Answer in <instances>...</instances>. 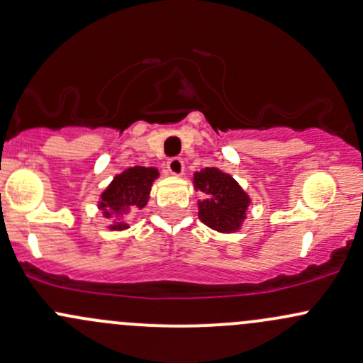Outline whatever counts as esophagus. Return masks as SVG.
I'll list each match as a JSON object with an SVG mask.
<instances>
[{
	"label": "esophagus",
	"instance_id": "34e87169",
	"mask_svg": "<svg viewBox=\"0 0 363 363\" xmlns=\"http://www.w3.org/2000/svg\"><path fill=\"white\" fill-rule=\"evenodd\" d=\"M183 171H185V164L180 157H173L167 161V173L173 174V177H182Z\"/></svg>",
	"mask_w": 363,
	"mask_h": 363
}]
</instances>
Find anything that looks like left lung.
I'll use <instances>...</instances> for the list:
<instances>
[{
    "label": "left lung",
    "instance_id": "8db88e82",
    "mask_svg": "<svg viewBox=\"0 0 363 363\" xmlns=\"http://www.w3.org/2000/svg\"><path fill=\"white\" fill-rule=\"evenodd\" d=\"M194 186L204 194V199L197 202L199 220L216 232H239L251 204V197L242 186L218 167L197 171L194 174Z\"/></svg>",
    "mask_w": 363,
    "mask_h": 363
}]
</instances>
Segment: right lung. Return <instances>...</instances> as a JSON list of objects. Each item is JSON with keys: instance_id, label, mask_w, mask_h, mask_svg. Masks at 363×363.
<instances>
[{"instance_id": "add662e5", "label": "right lung", "mask_w": 363, "mask_h": 363, "mask_svg": "<svg viewBox=\"0 0 363 363\" xmlns=\"http://www.w3.org/2000/svg\"><path fill=\"white\" fill-rule=\"evenodd\" d=\"M159 178L157 167L135 166L116 174L107 189L100 194L99 209L105 218H116L108 230H126L123 216L128 213L143 209L149 202L150 189Z\"/></svg>"}]
</instances>
